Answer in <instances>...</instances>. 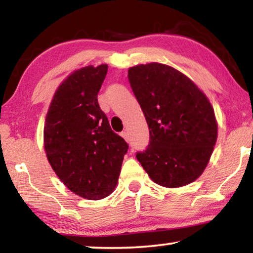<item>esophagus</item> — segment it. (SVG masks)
Here are the masks:
<instances>
[{
    "label": "esophagus",
    "mask_w": 253,
    "mask_h": 253,
    "mask_svg": "<svg viewBox=\"0 0 253 253\" xmlns=\"http://www.w3.org/2000/svg\"><path fill=\"white\" fill-rule=\"evenodd\" d=\"M121 136H123L124 139L126 140L127 142H128V140H129V137H128V133H127V132H123V133H121Z\"/></svg>",
    "instance_id": "34e87169"
}]
</instances>
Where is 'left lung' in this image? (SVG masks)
I'll list each match as a JSON object with an SVG mask.
<instances>
[{"label": "left lung", "mask_w": 253, "mask_h": 253, "mask_svg": "<svg viewBox=\"0 0 253 253\" xmlns=\"http://www.w3.org/2000/svg\"><path fill=\"white\" fill-rule=\"evenodd\" d=\"M128 81L150 135L137 161L162 187L178 188L197 180L217 141L218 126L209 99L190 78L166 64L132 66Z\"/></svg>", "instance_id": "8db88e82"}]
</instances>
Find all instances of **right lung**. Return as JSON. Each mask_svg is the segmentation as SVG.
Masks as SVG:
<instances>
[{
  "label": "right lung",
  "instance_id": "add662e5",
  "mask_svg": "<svg viewBox=\"0 0 253 253\" xmlns=\"http://www.w3.org/2000/svg\"><path fill=\"white\" fill-rule=\"evenodd\" d=\"M107 65L73 71L56 89L44 124V149L59 180L86 200L113 193L128 145L98 104Z\"/></svg>",
  "mask_w": 253,
  "mask_h": 253
}]
</instances>
